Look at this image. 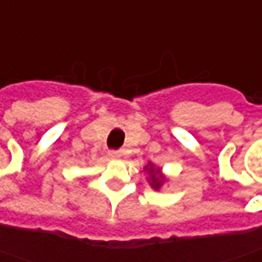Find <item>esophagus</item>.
Here are the masks:
<instances>
[{
  "mask_svg": "<svg viewBox=\"0 0 262 262\" xmlns=\"http://www.w3.org/2000/svg\"><path fill=\"white\" fill-rule=\"evenodd\" d=\"M108 157L110 158H113V160H117L121 157V152L120 151H108Z\"/></svg>",
  "mask_w": 262,
  "mask_h": 262,
  "instance_id": "obj_1",
  "label": "esophagus"
}]
</instances>
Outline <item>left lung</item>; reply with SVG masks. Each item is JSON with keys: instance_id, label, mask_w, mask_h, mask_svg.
Returning <instances> with one entry per match:
<instances>
[{"instance_id": "1", "label": "left lung", "mask_w": 262, "mask_h": 262, "mask_svg": "<svg viewBox=\"0 0 262 262\" xmlns=\"http://www.w3.org/2000/svg\"><path fill=\"white\" fill-rule=\"evenodd\" d=\"M145 170H146V171H148V174H149V177H148L149 185H151L155 190H158V189L163 186V183L165 182V177L161 174L160 168H155L152 163H149L148 167H145Z\"/></svg>"}]
</instances>
